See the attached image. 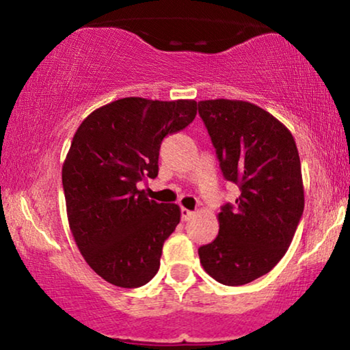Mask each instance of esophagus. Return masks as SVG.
<instances>
[{
  "label": "esophagus",
  "mask_w": 350,
  "mask_h": 350,
  "mask_svg": "<svg viewBox=\"0 0 350 350\" xmlns=\"http://www.w3.org/2000/svg\"><path fill=\"white\" fill-rule=\"evenodd\" d=\"M194 212H191V210H188V208H181V219H183V221H189L191 218H194Z\"/></svg>",
  "instance_id": "obj_1"
}]
</instances>
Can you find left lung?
<instances>
[{
	"mask_svg": "<svg viewBox=\"0 0 350 350\" xmlns=\"http://www.w3.org/2000/svg\"><path fill=\"white\" fill-rule=\"evenodd\" d=\"M199 114L223 176L239 185L236 204L218 213L219 231L199 248L205 272L223 285L265 275L288 250L304 210L298 148L279 119L243 100H202Z\"/></svg>",
	"mask_w": 350,
	"mask_h": 350,
	"instance_id": "8db88e82",
	"label": "left lung"
}]
</instances>
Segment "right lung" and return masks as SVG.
I'll return each mask as SVG.
<instances>
[{
  "label": "right lung",
  "mask_w": 350,
  "mask_h": 350,
  "mask_svg": "<svg viewBox=\"0 0 350 350\" xmlns=\"http://www.w3.org/2000/svg\"><path fill=\"white\" fill-rule=\"evenodd\" d=\"M196 113V100L126 97L95 109L76 131L62 167L66 217L85 262L109 284L137 288L159 269L181 212L148 199L137 183L157 176L164 137Z\"/></svg>",
  "instance_id": "1"
}]
</instances>
